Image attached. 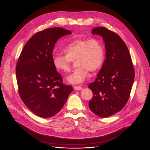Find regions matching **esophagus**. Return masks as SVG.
Returning <instances> with one entry per match:
<instances>
[{"instance_id": "1", "label": "esophagus", "mask_w": 150, "mask_h": 150, "mask_svg": "<svg viewBox=\"0 0 150 150\" xmlns=\"http://www.w3.org/2000/svg\"><path fill=\"white\" fill-rule=\"evenodd\" d=\"M83 88L81 86H74V89L76 91H80L82 90Z\"/></svg>"}]
</instances>
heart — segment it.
Listing matches in <instances>:
<instances>
[{
  "instance_id": "heart-1",
  "label": "heart",
  "mask_w": 150,
  "mask_h": 150,
  "mask_svg": "<svg viewBox=\"0 0 150 150\" xmlns=\"http://www.w3.org/2000/svg\"><path fill=\"white\" fill-rule=\"evenodd\" d=\"M65 55H55L52 58L54 67L61 73L70 71L72 61H76L78 67L67 77L72 84H79L86 79L88 71L94 72L102 65L104 60V50L101 43L95 39L75 40L67 45Z\"/></svg>"
}]
</instances>
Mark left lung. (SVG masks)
Segmentation results:
<instances>
[{
	"label": "left lung",
	"instance_id": "8db88e82",
	"mask_svg": "<svg viewBox=\"0 0 150 150\" xmlns=\"http://www.w3.org/2000/svg\"><path fill=\"white\" fill-rule=\"evenodd\" d=\"M92 35L102 36L106 59L94 82L89 85L93 97L91 110L101 117L118 112L126 104L135 78V70L128 48L122 39L105 27L92 30Z\"/></svg>",
	"mask_w": 150,
	"mask_h": 150
}]
</instances>
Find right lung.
<instances>
[{
	"label": "right lung",
	"mask_w": 150,
	"mask_h": 150,
	"mask_svg": "<svg viewBox=\"0 0 150 150\" xmlns=\"http://www.w3.org/2000/svg\"><path fill=\"white\" fill-rule=\"evenodd\" d=\"M71 31L61 27L39 31L25 43L16 66L18 92L27 107L43 118L57 114L65 104L72 86L62 78L52 63L55 43Z\"/></svg>",
	"instance_id": "1"
}]
</instances>
